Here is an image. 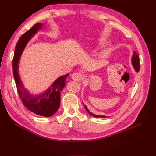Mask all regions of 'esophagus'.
<instances>
[{"label":"esophagus","mask_w":156,"mask_h":156,"mask_svg":"<svg viewBox=\"0 0 156 156\" xmlns=\"http://www.w3.org/2000/svg\"><path fill=\"white\" fill-rule=\"evenodd\" d=\"M72 78L74 80H76L77 82H81V81L83 80L84 75L82 74L81 73L74 72V73H73V74H72Z\"/></svg>","instance_id":"1"}]
</instances>
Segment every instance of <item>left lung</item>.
Wrapping results in <instances>:
<instances>
[{
	"label": "left lung",
	"instance_id": "left-lung-1",
	"mask_svg": "<svg viewBox=\"0 0 156 156\" xmlns=\"http://www.w3.org/2000/svg\"><path fill=\"white\" fill-rule=\"evenodd\" d=\"M132 64H133V66L134 69H135V71L136 72H139L140 71V57H139V55L137 54L136 52L134 51L133 53V57H132ZM84 105V103H83ZM84 107L86 108V110H87V111L88 112L89 114L91 115L92 116H93V117H102V118H105L107 117L106 116H102V115H94L92 114V112H90V111H89L88 109L87 108V107H86V106L84 105Z\"/></svg>",
	"mask_w": 156,
	"mask_h": 156
}]
</instances>
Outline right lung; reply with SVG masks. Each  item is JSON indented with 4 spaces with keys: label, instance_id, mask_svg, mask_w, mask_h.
I'll use <instances>...</instances> for the list:
<instances>
[{
    "label": "right lung",
    "instance_id": "right-lung-1",
    "mask_svg": "<svg viewBox=\"0 0 156 156\" xmlns=\"http://www.w3.org/2000/svg\"><path fill=\"white\" fill-rule=\"evenodd\" d=\"M42 25V23H37L19 38L15 49L12 69L16 89L23 105L35 114L48 117L55 114L58 110L60 105V92L65 87L66 78L69 74L58 78L43 94L34 97L29 94L23 87L18 72L19 59L25 47L30 39L41 28Z\"/></svg>",
    "mask_w": 156,
    "mask_h": 156
}]
</instances>
